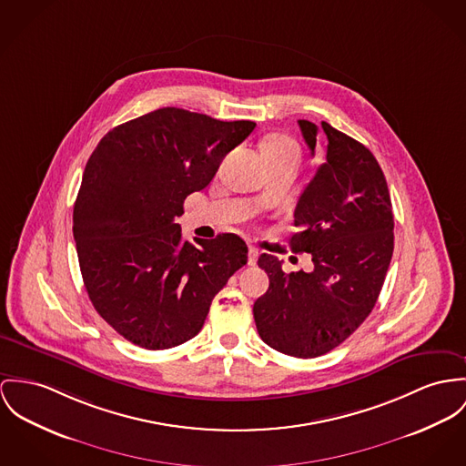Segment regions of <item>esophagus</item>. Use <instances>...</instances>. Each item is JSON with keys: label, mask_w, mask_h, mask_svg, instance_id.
I'll return each mask as SVG.
<instances>
[{"label": "esophagus", "mask_w": 466, "mask_h": 466, "mask_svg": "<svg viewBox=\"0 0 466 466\" xmlns=\"http://www.w3.org/2000/svg\"><path fill=\"white\" fill-rule=\"evenodd\" d=\"M257 258H258V250L250 247V250H248V264L255 266V264H257Z\"/></svg>", "instance_id": "obj_1"}]
</instances>
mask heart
<instances>
[{
    "mask_svg": "<svg viewBox=\"0 0 466 466\" xmlns=\"http://www.w3.org/2000/svg\"><path fill=\"white\" fill-rule=\"evenodd\" d=\"M262 154L264 157L268 156H286V154H294L299 157V148L296 142H292L289 137L284 135H271L262 142Z\"/></svg>",
    "mask_w": 466,
    "mask_h": 466,
    "instance_id": "obj_1",
    "label": "heart"
}]
</instances>
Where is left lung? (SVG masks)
Returning <instances> with one entry per match:
<instances>
[{"label": "left lung", "instance_id": "left-lung-1", "mask_svg": "<svg viewBox=\"0 0 466 466\" xmlns=\"http://www.w3.org/2000/svg\"><path fill=\"white\" fill-rule=\"evenodd\" d=\"M309 148L318 126L298 120ZM326 163L301 193L290 250L310 253V273H284L279 257L262 253L258 266L269 289L253 303L260 339L273 350L316 359L342 344L374 309L394 251L389 186L372 152L355 138L321 124Z\"/></svg>", "mask_w": 466, "mask_h": 466}]
</instances>
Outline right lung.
<instances>
[{"mask_svg": "<svg viewBox=\"0 0 466 466\" xmlns=\"http://www.w3.org/2000/svg\"><path fill=\"white\" fill-rule=\"evenodd\" d=\"M255 127L159 107L113 127L92 152L72 232L85 289L99 316L145 350H170L204 326L211 301L247 264L236 234L182 239V204Z\"/></svg>", "mask_w": 466, "mask_h": 466, "instance_id": "1", "label": "right lung"}]
</instances>
